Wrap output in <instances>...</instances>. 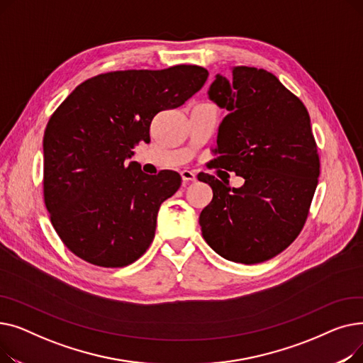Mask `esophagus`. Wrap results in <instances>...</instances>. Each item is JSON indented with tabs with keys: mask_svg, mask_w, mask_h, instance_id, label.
<instances>
[{
	"mask_svg": "<svg viewBox=\"0 0 363 363\" xmlns=\"http://www.w3.org/2000/svg\"><path fill=\"white\" fill-rule=\"evenodd\" d=\"M181 177H182V181H184V182H194V181L197 179L194 172H193V170H188V169H185V170L181 172Z\"/></svg>",
	"mask_w": 363,
	"mask_h": 363,
	"instance_id": "34e87169",
	"label": "esophagus"
}]
</instances>
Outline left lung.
<instances>
[{"label":"left lung","mask_w":363,"mask_h":363,"mask_svg":"<svg viewBox=\"0 0 363 363\" xmlns=\"http://www.w3.org/2000/svg\"><path fill=\"white\" fill-rule=\"evenodd\" d=\"M216 74L208 99L226 108L212 167L244 178L231 188L213 175L199 179L213 189L200 213L206 242L222 257L255 264L269 260L298 237L319 177V155L301 100L264 69L235 66Z\"/></svg>","instance_id":"left-lung-1"}]
</instances>
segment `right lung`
I'll return each instance as SVG.
<instances>
[{
    "label": "right lung",
    "instance_id": "right-lung-1",
    "mask_svg": "<svg viewBox=\"0 0 363 363\" xmlns=\"http://www.w3.org/2000/svg\"><path fill=\"white\" fill-rule=\"evenodd\" d=\"M208 72L193 65L118 70L76 86L51 114L44 133V201L63 244L82 260L123 268L155 238L160 204L181 175H147L129 159L150 143V125L201 89Z\"/></svg>",
    "mask_w": 363,
    "mask_h": 363
}]
</instances>
